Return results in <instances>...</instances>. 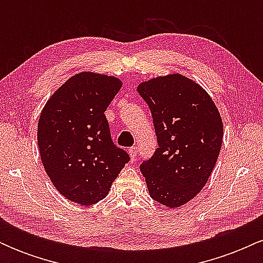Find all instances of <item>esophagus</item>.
<instances>
[{"label": "esophagus", "mask_w": 263, "mask_h": 263, "mask_svg": "<svg viewBox=\"0 0 263 263\" xmlns=\"http://www.w3.org/2000/svg\"><path fill=\"white\" fill-rule=\"evenodd\" d=\"M128 153H129V157H131L132 159L136 158V156H137V147H131V148H128Z\"/></svg>", "instance_id": "obj_1"}]
</instances>
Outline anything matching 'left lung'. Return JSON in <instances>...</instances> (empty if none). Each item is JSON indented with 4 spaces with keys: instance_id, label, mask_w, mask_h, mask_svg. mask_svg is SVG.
Listing matches in <instances>:
<instances>
[{
    "instance_id": "8db88e82",
    "label": "left lung",
    "mask_w": 263,
    "mask_h": 263,
    "mask_svg": "<svg viewBox=\"0 0 263 263\" xmlns=\"http://www.w3.org/2000/svg\"><path fill=\"white\" fill-rule=\"evenodd\" d=\"M158 148L140 165L151 198L179 208L197 197L211 176L222 143V120L209 93L182 74L143 81Z\"/></svg>"
}]
</instances>
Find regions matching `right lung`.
I'll return each mask as SVG.
<instances>
[{
	"instance_id": "right-lung-1",
	"label": "right lung",
	"mask_w": 263,
	"mask_h": 263,
	"mask_svg": "<svg viewBox=\"0 0 263 263\" xmlns=\"http://www.w3.org/2000/svg\"><path fill=\"white\" fill-rule=\"evenodd\" d=\"M122 81L83 71L50 96L38 121V147L50 182L68 200L92 205L129 161L111 140L105 111Z\"/></svg>"
}]
</instances>
